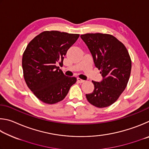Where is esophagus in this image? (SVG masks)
Segmentation results:
<instances>
[{
  "label": "esophagus",
  "instance_id": "esophagus-1",
  "mask_svg": "<svg viewBox=\"0 0 149 149\" xmlns=\"http://www.w3.org/2000/svg\"><path fill=\"white\" fill-rule=\"evenodd\" d=\"M77 81L79 82V83H82V82H85V80H82V79H80V78H77Z\"/></svg>",
  "mask_w": 149,
  "mask_h": 149
}]
</instances>
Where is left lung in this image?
Returning <instances> with one entry per match:
<instances>
[{
	"label": "left lung",
	"instance_id": "8db88e82",
	"mask_svg": "<svg viewBox=\"0 0 149 149\" xmlns=\"http://www.w3.org/2000/svg\"><path fill=\"white\" fill-rule=\"evenodd\" d=\"M80 37L103 77L100 82L92 81L94 90L86 97L96 107H107L116 101L127 86L132 69L130 54L124 44L111 35L87 33Z\"/></svg>",
	"mask_w": 149,
	"mask_h": 149
}]
</instances>
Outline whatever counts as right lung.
Segmentation results:
<instances>
[{
    "label": "right lung",
    "instance_id": "add662e5",
    "mask_svg": "<svg viewBox=\"0 0 149 149\" xmlns=\"http://www.w3.org/2000/svg\"><path fill=\"white\" fill-rule=\"evenodd\" d=\"M79 34L57 31H44L28 44L22 57L25 81L39 100L55 104L66 97L76 77H67L62 66L67 52L79 37Z\"/></svg>",
    "mask_w": 149,
    "mask_h": 149
}]
</instances>
